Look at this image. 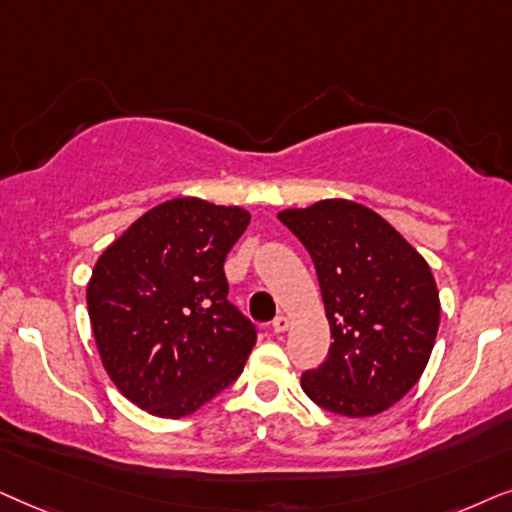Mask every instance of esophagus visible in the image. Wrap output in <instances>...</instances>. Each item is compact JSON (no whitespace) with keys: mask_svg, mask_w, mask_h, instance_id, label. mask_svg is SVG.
Wrapping results in <instances>:
<instances>
[{"mask_svg":"<svg viewBox=\"0 0 512 512\" xmlns=\"http://www.w3.org/2000/svg\"><path fill=\"white\" fill-rule=\"evenodd\" d=\"M271 327H274L276 335H281V332H285L290 327V318L288 316H276V320L271 323Z\"/></svg>","mask_w":512,"mask_h":512,"instance_id":"1","label":"esophagus"}]
</instances>
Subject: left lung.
<instances>
[{
    "instance_id": "obj_1",
    "label": "left lung",
    "mask_w": 512,
    "mask_h": 512,
    "mask_svg": "<svg viewBox=\"0 0 512 512\" xmlns=\"http://www.w3.org/2000/svg\"><path fill=\"white\" fill-rule=\"evenodd\" d=\"M309 250L332 344L302 374L327 412L365 419L403 400L424 374L440 325L431 267L374 210L346 199L278 213Z\"/></svg>"
}]
</instances>
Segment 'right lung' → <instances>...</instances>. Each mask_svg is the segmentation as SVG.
Here are the masks:
<instances>
[{"label": "right lung", "mask_w": 512, "mask_h": 512, "mask_svg": "<svg viewBox=\"0 0 512 512\" xmlns=\"http://www.w3.org/2000/svg\"><path fill=\"white\" fill-rule=\"evenodd\" d=\"M248 224V210L182 196L147 210L95 262V346L140 410L187 417L243 372L257 332L229 304L224 260Z\"/></svg>", "instance_id": "1"}]
</instances>
